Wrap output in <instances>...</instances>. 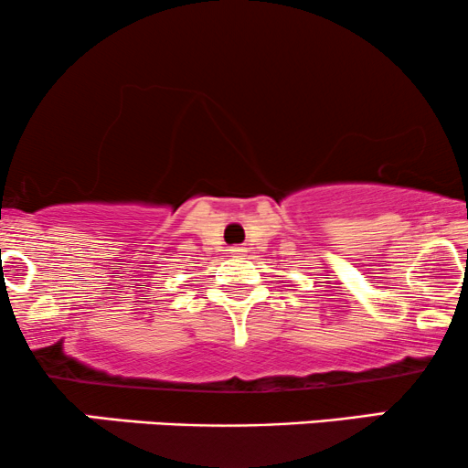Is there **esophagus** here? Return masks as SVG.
<instances>
[{
	"instance_id": "34e87169",
	"label": "esophagus",
	"mask_w": 468,
	"mask_h": 468,
	"mask_svg": "<svg viewBox=\"0 0 468 468\" xmlns=\"http://www.w3.org/2000/svg\"><path fill=\"white\" fill-rule=\"evenodd\" d=\"M243 247H239V245H236V247H232V250H229V253H232V256H243Z\"/></svg>"
}]
</instances>
